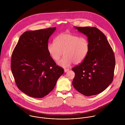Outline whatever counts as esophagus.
I'll return each mask as SVG.
<instances>
[{
    "mask_svg": "<svg viewBox=\"0 0 125 125\" xmlns=\"http://www.w3.org/2000/svg\"><path fill=\"white\" fill-rule=\"evenodd\" d=\"M68 71H69V69H65L64 70V71L65 73L67 72Z\"/></svg>",
    "mask_w": 125,
    "mask_h": 125,
    "instance_id": "esophagus-1",
    "label": "esophagus"
}]
</instances>
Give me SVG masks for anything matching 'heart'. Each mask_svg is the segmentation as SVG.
<instances>
[{"instance_id": "1", "label": "heart", "mask_w": 125, "mask_h": 125, "mask_svg": "<svg viewBox=\"0 0 125 125\" xmlns=\"http://www.w3.org/2000/svg\"><path fill=\"white\" fill-rule=\"evenodd\" d=\"M47 49L55 61H59L64 54V57L58 62V64L67 68L73 62L79 64L86 59L89 52V41L85 37L64 32L57 36L54 42L50 43Z\"/></svg>"}]
</instances>
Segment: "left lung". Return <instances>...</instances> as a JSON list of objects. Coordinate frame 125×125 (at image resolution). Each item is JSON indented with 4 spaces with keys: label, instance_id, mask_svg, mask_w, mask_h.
<instances>
[{
    "label": "left lung",
    "instance_id": "8db88e82",
    "mask_svg": "<svg viewBox=\"0 0 125 125\" xmlns=\"http://www.w3.org/2000/svg\"><path fill=\"white\" fill-rule=\"evenodd\" d=\"M74 27L88 37L89 50L86 59L72 68L75 73L72 84L80 93L95 95L104 91L113 80L114 53L106 36L97 28Z\"/></svg>",
    "mask_w": 125,
    "mask_h": 125
}]
</instances>
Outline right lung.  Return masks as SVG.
<instances>
[{
  "instance_id": "add662e5",
  "label": "right lung",
  "mask_w": 125,
  "mask_h": 125,
  "mask_svg": "<svg viewBox=\"0 0 125 125\" xmlns=\"http://www.w3.org/2000/svg\"><path fill=\"white\" fill-rule=\"evenodd\" d=\"M56 27L28 31L20 36L11 55V69L21 91L36 98L52 91L64 70L48 52L49 39Z\"/></svg>"
}]
</instances>
